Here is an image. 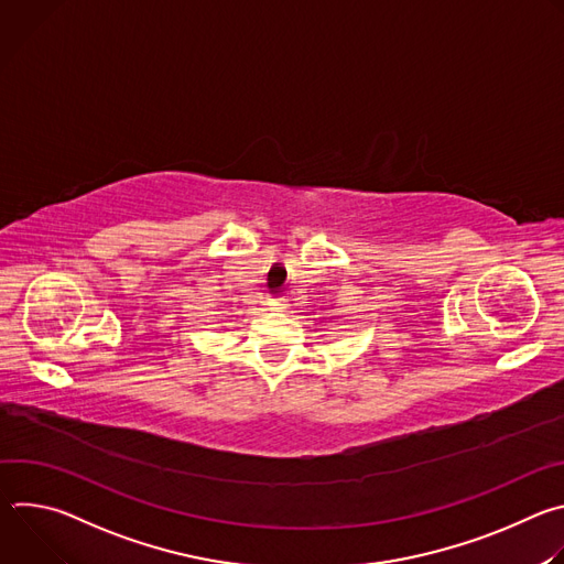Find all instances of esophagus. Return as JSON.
<instances>
[{
	"label": "esophagus",
	"instance_id": "1",
	"mask_svg": "<svg viewBox=\"0 0 564 564\" xmlns=\"http://www.w3.org/2000/svg\"><path fill=\"white\" fill-rule=\"evenodd\" d=\"M268 305H270L272 312H285L288 310V299H270Z\"/></svg>",
	"mask_w": 564,
	"mask_h": 564
}]
</instances>
